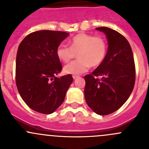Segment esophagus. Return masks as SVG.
<instances>
[{"label": "esophagus", "mask_w": 149, "mask_h": 149, "mask_svg": "<svg viewBox=\"0 0 149 149\" xmlns=\"http://www.w3.org/2000/svg\"><path fill=\"white\" fill-rule=\"evenodd\" d=\"M79 77V76H76V75H73V79H78Z\"/></svg>", "instance_id": "1"}]
</instances>
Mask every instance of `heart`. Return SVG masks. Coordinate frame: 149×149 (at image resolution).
<instances>
[{
    "label": "heart",
    "instance_id": "obj_1",
    "mask_svg": "<svg viewBox=\"0 0 149 149\" xmlns=\"http://www.w3.org/2000/svg\"><path fill=\"white\" fill-rule=\"evenodd\" d=\"M68 47L61 43L56 49V55L61 61L68 63L76 57L79 59L66 65L65 73L79 75L85 73L91 67L100 65L104 60L107 45L104 39L99 36L80 33L69 41Z\"/></svg>",
    "mask_w": 149,
    "mask_h": 149
}]
</instances>
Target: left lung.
<instances>
[{
    "mask_svg": "<svg viewBox=\"0 0 149 149\" xmlns=\"http://www.w3.org/2000/svg\"><path fill=\"white\" fill-rule=\"evenodd\" d=\"M96 29L105 34L108 49L102 63L84 76V96L95 113L107 115L120 109L129 98L134 87L136 68L131 47L124 36L104 26Z\"/></svg>",
    "mask_w": 149,
    "mask_h": 149,
    "instance_id": "1",
    "label": "left lung"
}]
</instances>
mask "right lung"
<instances>
[{
    "label": "right lung",
    "mask_w": 149,
    "mask_h": 149,
    "mask_svg": "<svg viewBox=\"0 0 149 149\" xmlns=\"http://www.w3.org/2000/svg\"><path fill=\"white\" fill-rule=\"evenodd\" d=\"M69 33L41 30L28 34L18 48L16 83L24 102L42 114L55 112L73 82L70 74L56 77L63 67L56 49Z\"/></svg>",
    "instance_id": "obj_1"
}]
</instances>
